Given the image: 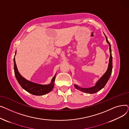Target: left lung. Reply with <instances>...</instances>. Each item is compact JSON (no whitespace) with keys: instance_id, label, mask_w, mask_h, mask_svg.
Segmentation results:
<instances>
[{"instance_id":"8db88e82","label":"left lung","mask_w":129,"mask_h":129,"mask_svg":"<svg viewBox=\"0 0 129 129\" xmlns=\"http://www.w3.org/2000/svg\"><path fill=\"white\" fill-rule=\"evenodd\" d=\"M105 35V34H104ZM106 39L107 42L109 44V51H110V58H109V65H108V69L106 71V72L104 74V75L101 77L96 83L95 86L93 87H90V88H82L80 87L77 85L75 84L74 86L76 89H78L79 90L82 91L83 92H86V93H94L98 92V91L100 90L101 89H103L105 87L106 84H107V82L109 80L112 73V56L111 54V45L110 43L109 42L108 40V39L106 35H105Z\"/></svg>"}]
</instances>
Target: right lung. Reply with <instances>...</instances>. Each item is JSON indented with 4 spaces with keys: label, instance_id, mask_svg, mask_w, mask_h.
Masks as SVG:
<instances>
[{
    "label": "right lung",
    "instance_id": "obj_1",
    "mask_svg": "<svg viewBox=\"0 0 129 129\" xmlns=\"http://www.w3.org/2000/svg\"><path fill=\"white\" fill-rule=\"evenodd\" d=\"M16 54V51L15 55ZM15 55L13 58L14 61V71L16 77L18 80L19 84L25 90L28 92L36 96H42L50 92L53 89L54 82H55L56 74L54 76L51 81V83L48 85H41L37 83H35L30 82L29 80H26L23 77L19 72H18L17 65L15 61Z\"/></svg>",
    "mask_w": 129,
    "mask_h": 129
}]
</instances>
